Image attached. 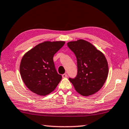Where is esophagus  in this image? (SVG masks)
I'll return each instance as SVG.
<instances>
[{"label":"esophagus","mask_w":129,"mask_h":129,"mask_svg":"<svg viewBox=\"0 0 129 129\" xmlns=\"http://www.w3.org/2000/svg\"><path fill=\"white\" fill-rule=\"evenodd\" d=\"M62 77H64V78H65V77H67V76H68V75H67V73H64V74H63L62 75Z\"/></svg>","instance_id":"34e87169"}]
</instances>
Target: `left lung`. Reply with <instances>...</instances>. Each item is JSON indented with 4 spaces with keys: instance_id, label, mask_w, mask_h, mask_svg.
<instances>
[{
    "instance_id": "1",
    "label": "left lung",
    "mask_w": 129,
    "mask_h": 129,
    "mask_svg": "<svg viewBox=\"0 0 129 129\" xmlns=\"http://www.w3.org/2000/svg\"><path fill=\"white\" fill-rule=\"evenodd\" d=\"M68 48L77 59V73L69 80L77 92L83 96L95 93L107 79L109 67L105 56L91 43L83 40L69 42Z\"/></svg>"
}]
</instances>
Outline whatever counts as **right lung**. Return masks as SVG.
<instances>
[{"instance_id":"obj_1","label":"right lung","mask_w":129,"mask_h":129,"mask_svg":"<svg viewBox=\"0 0 129 129\" xmlns=\"http://www.w3.org/2000/svg\"><path fill=\"white\" fill-rule=\"evenodd\" d=\"M65 42L46 41L36 46L24 55L20 65V73L24 83L33 92L46 95L60 83L62 76L57 73L54 55Z\"/></svg>"}]
</instances>
